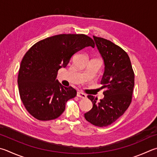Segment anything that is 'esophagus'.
<instances>
[{
  "label": "esophagus",
  "instance_id": "1",
  "mask_svg": "<svg viewBox=\"0 0 157 157\" xmlns=\"http://www.w3.org/2000/svg\"><path fill=\"white\" fill-rule=\"evenodd\" d=\"M77 96L78 97V98H86V94L83 93L82 92H80V91H78V93H77Z\"/></svg>",
  "mask_w": 157,
  "mask_h": 157
}]
</instances>
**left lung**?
Instances as JSON below:
<instances>
[{
  "instance_id": "left-lung-1",
  "label": "left lung",
  "mask_w": 157,
  "mask_h": 157,
  "mask_svg": "<svg viewBox=\"0 0 157 157\" xmlns=\"http://www.w3.org/2000/svg\"><path fill=\"white\" fill-rule=\"evenodd\" d=\"M96 46L104 62L101 84L104 98L88 95L93 108L84 114L86 120L94 126H109L123 115L132 101L135 74L127 53L110 40L93 36Z\"/></svg>"
}]
</instances>
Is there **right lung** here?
Instances as JSON below:
<instances>
[{"mask_svg": "<svg viewBox=\"0 0 157 157\" xmlns=\"http://www.w3.org/2000/svg\"><path fill=\"white\" fill-rule=\"evenodd\" d=\"M86 47H95L84 34H59L33 45L22 58L18 71L21 99L27 110L41 121L58 118L66 102L75 98L76 90L64 87L56 79L74 54Z\"/></svg>", "mask_w": 157, "mask_h": 157, "instance_id": "add662e5", "label": "right lung"}]
</instances>
